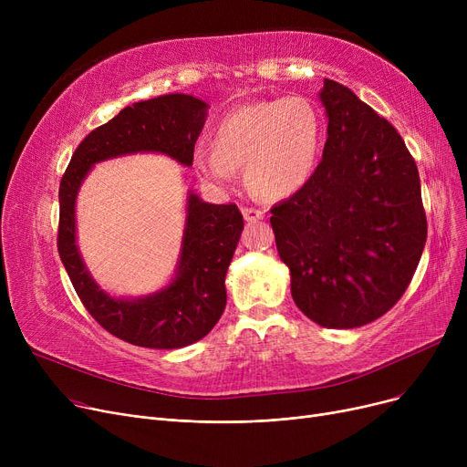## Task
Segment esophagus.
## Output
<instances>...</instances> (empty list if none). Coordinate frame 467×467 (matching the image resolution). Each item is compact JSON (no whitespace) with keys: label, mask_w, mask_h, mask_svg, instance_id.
<instances>
[{"label":"esophagus","mask_w":467,"mask_h":467,"mask_svg":"<svg viewBox=\"0 0 467 467\" xmlns=\"http://www.w3.org/2000/svg\"><path fill=\"white\" fill-rule=\"evenodd\" d=\"M242 215L248 221V223H254V221H259L265 217V212H261L257 208H242Z\"/></svg>","instance_id":"obj_1"}]
</instances>
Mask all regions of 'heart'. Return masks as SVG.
<instances>
[{"label": "heart", "instance_id": "b5f03b06", "mask_svg": "<svg viewBox=\"0 0 467 467\" xmlns=\"http://www.w3.org/2000/svg\"><path fill=\"white\" fill-rule=\"evenodd\" d=\"M322 143V115L306 96L289 94L231 109L212 130V147L196 145V174L213 187L246 182L265 199H285L312 178Z\"/></svg>", "mask_w": 467, "mask_h": 467}]
</instances>
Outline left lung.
<instances>
[{"label": "left lung", "mask_w": 467, "mask_h": 467, "mask_svg": "<svg viewBox=\"0 0 467 467\" xmlns=\"http://www.w3.org/2000/svg\"><path fill=\"white\" fill-rule=\"evenodd\" d=\"M322 162L271 212L291 296L312 322L352 329L405 293L428 236L414 159L398 130L345 85L324 79Z\"/></svg>", "instance_id": "left-lung-1"}]
</instances>
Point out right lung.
Wrapping results in <instances>:
<instances>
[{
    "instance_id": "add662e5",
    "label": "right lung",
    "mask_w": 467,
    "mask_h": 467,
    "mask_svg": "<svg viewBox=\"0 0 467 467\" xmlns=\"http://www.w3.org/2000/svg\"><path fill=\"white\" fill-rule=\"evenodd\" d=\"M208 104L191 94H164L120 109L92 130L73 153L60 182L58 254L78 296L94 320L130 345L174 350L206 337L227 305L225 276L244 229L234 204H210L187 191L180 257L170 282L141 297H115L88 273L78 246L76 204L94 164L161 153L191 166Z\"/></svg>"
}]
</instances>
